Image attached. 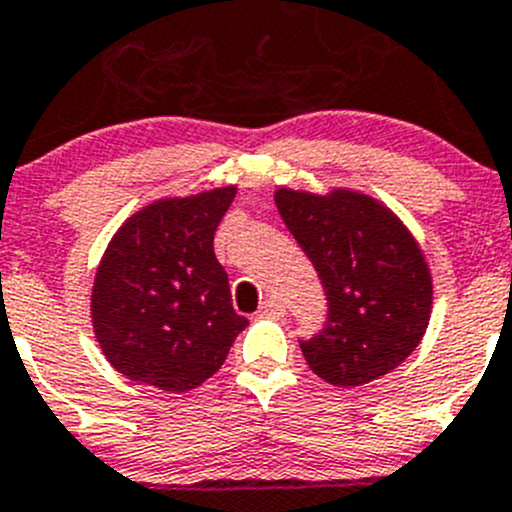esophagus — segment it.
Returning <instances> with one entry per match:
<instances>
[{"instance_id": "1", "label": "esophagus", "mask_w": 512, "mask_h": 512, "mask_svg": "<svg viewBox=\"0 0 512 512\" xmlns=\"http://www.w3.org/2000/svg\"><path fill=\"white\" fill-rule=\"evenodd\" d=\"M260 315H265V318H283V315H285V305L280 303V300L270 298V300H265V303H262Z\"/></svg>"}]
</instances>
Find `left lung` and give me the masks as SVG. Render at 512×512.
<instances>
[{
	"instance_id": "obj_1",
	"label": "left lung",
	"mask_w": 512,
	"mask_h": 512,
	"mask_svg": "<svg viewBox=\"0 0 512 512\" xmlns=\"http://www.w3.org/2000/svg\"><path fill=\"white\" fill-rule=\"evenodd\" d=\"M275 204L326 293L321 331L300 341L310 369L336 386L389 374L419 346L432 308V278L412 234L353 191L280 189Z\"/></svg>"
}]
</instances>
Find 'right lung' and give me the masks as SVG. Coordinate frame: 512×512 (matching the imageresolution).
<instances>
[{"label":"right lung","mask_w":512,"mask_h":512,"mask_svg":"<svg viewBox=\"0 0 512 512\" xmlns=\"http://www.w3.org/2000/svg\"><path fill=\"white\" fill-rule=\"evenodd\" d=\"M237 189L166 199L116 232L93 285V328L126 379L189 391L224 364L247 318L234 313L214 232Z\"/></svg>","instance_id":"right-lung-1"}]
</instances>
